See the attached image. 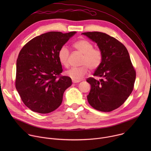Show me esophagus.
<instances>
[{
	"instance_id": "1",
	"label": "esophagus",
	"mask_w": 151,
	"mask_h": 151,
	"mask_svg": "<svg viewBox=\"0 0 151 151\" xmlns=\"http://www.w3.org/2000/svg\"><path fill=\"white\" fill-rule=\"evenodd\" d=\"M80 81H76V80H74V79H72V82L75 83H78V82H79Z\"/></svg>"
}]
</instances>
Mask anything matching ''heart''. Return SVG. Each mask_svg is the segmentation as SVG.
I'll use <instances>...</instances> for the list:
<instances>
[{
	"instance_id": "obj_1",
	"label": "heart",
	"mask_w": 151,
	"mask_h": 151,
	"mask_svg": "<svg viewBox=\"0 0 151 151\" xmlns=\"http://www.w3.org/2000/svg\"><path fill=\"white\" fill-rule=\"evenodd\" d=\"M73 47L78 52L83 54L81 61L82 66L72 68L65 72V75L72 79L79 81L88 73V68L91 70H96L100 66L103 59L101 51L98 48H93L92 43L87 39H80L73 43ZM70 51L66 46L61 47L58 52V57L62 65L69 66Z\"/></svg>"
}]
</instances>
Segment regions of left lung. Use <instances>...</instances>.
<instances>
[{"label": "left lung", "instance_id": "1", "mask_svg": "<svg viewBox=\"0 0 151 151\" xmlns=\"http://www.w3.org/2000/svg\"><path fill=\"white\" fill-rule=\"evenodd\" d=\"M82 34L95 42L103 54L100 66L93 75L101 79H87L91 87L88 101L97 111H112L125 101L134 88L136 73L130 55L121 42L104 33Z\"/></svg>", "mask_w": 151, "mask_h": 151}]
</instances>
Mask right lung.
I'll return each mask as SVG.
<instances>
[{"mask_svg":"<svg viewBox=\"0 0 151 151\" xmlns=\"http://www.w3.org/2000/svg\"><path fill=\"white\" fill-rule=\"evenodd\" d=\"M75 33L42 34L21 50L17 60L15 87L24 104L32 111L48 114L61 105L72 79L61 75L63 69L58 52Z\"/></svg>","mask_w":151,"mask_h":151,"instance_id":"1","label":"right lung"}]
</instances>
